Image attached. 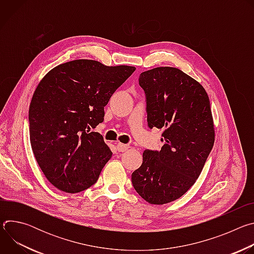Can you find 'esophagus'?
Returning a JSON list of instances; mask_svg holds the SVG:
<instances>
[{
	"mask_svg": "<svg viewBox=\"0 0 254 254\" xmlns=\"http://www.w3.org/2000/svg\"><path fill=\"white\" fill-rule=\"evenodd\" d=\"M128 148L129 147L127 146V144H124V143H121V142H119L117 144V149H118L119 152H126Z\"/></svg>",
	"mask_w": 254,
	"mask_h": 254,
	"instance_id": "1",
	"label": "esophagus"
}]
</instances>
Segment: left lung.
<instances>
[{"label":"left lung","instance_id":"1","mask_svg":"<svg viewBox=\"0 0 254 254\" xmlns=\"http://www.w3.org/2000/svg\"><path fill=\"white\" fill-rule=\"evenodd\" d=\"M148 126L163 128L161 151L146 150L131 174L137 194L155 205L182 197L196 182L213 148L215 130L208 94L194 78L175 67L140 73Z\"/></svg>","mask_w":254,"mask_h":254}]
</instances>
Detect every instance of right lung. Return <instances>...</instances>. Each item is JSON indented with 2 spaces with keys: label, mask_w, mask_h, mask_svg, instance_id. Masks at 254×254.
Instances as JSON below:
<instances>
[{
  "label": "right lung",
  "mask_w": 254,
  "mask_h": 254,
  "mask_svg": "<svg viewBox=\"0 0 254 254\" xmlns=\"http://www.w3.org/2000/svg\"><path fill=\"white\" fill-rule=\"evenodd\" d=\"M133 66L78 59L43 77L29 108L33 154L49 182L66 193L92 186L113 156L100 133L104 106L132 74Z\"/></svg>",
  "instance_id": "obj_1"
}]
</instances>
